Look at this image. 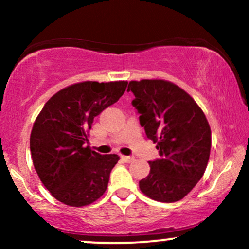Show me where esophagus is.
<instances>
[{
    "label": "esophagus",
    "mask_w": 249,
    "mask_h": 249,
    "mask_svg": "<svg viewBox=\"0 0 249 249\" xmlns=\"http://www.w3.org/2000/svg\"><path fill=\"white\" fill-rule=\"evenodd\" d=\"M122 159L125 162H132L134 160L133 157H130V156H122Z\"/></svg>",
    "instance_id": "obj_1"
}]
</instances>
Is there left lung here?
<instances>
[{
  "mask_svg": "<svg viewBox=\"0 0 249 249\" xmlns=\"http://www.w3.org/2000/svg\"><path fill=\"white\" fill-rule=\"evenodd\" d=\"M132 105L160 158L139 181L148 198L174 202L186 196L204 176L211 152V127L199 105L186 91L164 79L131 81Z\"/></svg>",
  "mask_w": 249,
  "mask_h": 249,
  "instance_id": "1",
  "label": "left lung"
}]
</instances>
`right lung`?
Returning <instances> with one entry per match:
<instances>
[{"label":"right lung","mask_w":249,"mask_h":249,"mask_svg":"<svg viewBox=\"0 0 249 249\" xmlns=\"http://www.w3.org/2000/svg\"><path fill=\"white\" fill-rule=\"evenodd\" d=\"M127 82H82L62 89L34 123L30 151L39 179L53 198L72 207L92 204L107 188L117 154L95 152L89 142L93 118L115 104Z\"/></svg>","instance_id":"1"}]
</instances>
